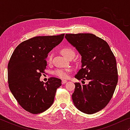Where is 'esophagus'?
Listing matches in <instances>:
<instances>
[{
  "label": "esophagus",
  "mask_w": 130,
  "mask_h": 130,
  "mask_svg": "<svg viewBox=\"0 0 130 130\" xmlns=\"http://www.w3.org/2000/svg\"><path fill=\"white\" fill-rule=\"evenodd\" d=\"M67 80H62V82H61V83L63 85H64V84H65V83H67Z\"/></svg>",
  "instance_id": "1"
}]
</instances>
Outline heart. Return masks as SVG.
I'll return each instance as SVG.
<instances>
[{
  "instance_id": "1",
  "label": "heart",
  "mask_w": 130,
  "mask_h": 130,
  "mask_svg": "<svg viewBox=\"0 0 130 130\" xmlns=\"http://www.w3.org/2000/svg\"><path fill=\"white\" fill-rule=\"evenodd\" d=\"M61 54L63 55L65 57L67 58H73L75 56V51L70 47H64L61 49ZM53 59V54H49L47 58V61L48 63H51ZM71 72V70L69 69H57L54 71L53 73L57 77L60 78V79H67L69 76V73Z\"/></svg>"
}]
</instances>
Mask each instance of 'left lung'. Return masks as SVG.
Here are the masks:
<instances>
[{
    "mask_svg": "<svg viewBox=\"0 0 130 130\" xmlns=\"http://www.w3.org/2000/svg\"><path fill=\"white\" fill-rule=\"evenodd\" d=\"M65 37L82 56V69L75 77L89 81L88 85L74 83V105L87 114L97 112L109 102L118 83L114 55L105 41L92 34H66Z\"/></svg>",
    "mask_w": 130,
    "mask_h": 130,
    "instance_id": "1",
    "label": "left lung"
}]
</instances>
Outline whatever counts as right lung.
Wrapping results in <instances>:
<instances>
[{
    "label": "right lung",
    "mask_w": 130,
    "mask_h": 130,
    "mask_svg": "<svg viewBox=\"0 0 130 130\" xmlns=\"http://www.w3.org/2000/svg\"><path fill=\"white\" fill-rule=\"evenodd\" d=\"M64 34L38 36L24 41L16 47L8 64V82L12 95L21 107L33 114L43 112L54 102L61 79L50 77L40 82L47 66L50 51L63 40Z\"/></svg>",
    "instance_id": "obj_1"
}]
</instances>
